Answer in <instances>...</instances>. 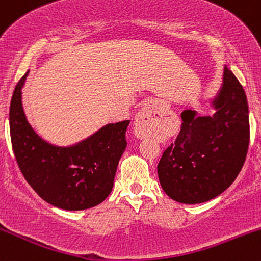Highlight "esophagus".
Segmentation results:
<instances>
[{
  "label": "esophagus",
  "instance_id": "obj_1",
  "mask_svg": "<svg viewBox=\"0 0 261 261\" xmlns=\"http://www.w3.org/2000/svg\"><path fill=\"white\" fill-rule=\"evenodd\" d=\"M158 109L154 104L148 103L142 107L134 121V135L137 139H145L152 131L154 121H157Z\"/></svg>",
  "mask_w": 261,
  "mask_h": 261
}]
</instances>
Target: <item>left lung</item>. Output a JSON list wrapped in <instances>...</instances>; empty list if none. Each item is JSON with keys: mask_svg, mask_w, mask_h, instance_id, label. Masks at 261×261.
<instances>
[{"mask_svg": "<svg viewBox=\"0 0 261 261\" xmlns=\"http://www.w3.org/2000/svg\"><path fill=\"white\" fill-rule=\"evenodd\" d=\"M210 106L215 110L211 116L191 109L181 113L180 133L158 163L162 189L178 202L194 205L215 199L236 180L247 157V95L226 65Z\"/></svg>", "mask_w": 261, "mask_h": 261, "instance_id": "1", "label": "left lung"}]
</instances>
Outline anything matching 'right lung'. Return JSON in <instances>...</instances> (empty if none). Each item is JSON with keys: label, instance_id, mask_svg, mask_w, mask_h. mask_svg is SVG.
<instances>
[{"label": "right lung", "instance_id": "right-lung-1", "mask_svg": "<svg viewBox=\"0 0 261 261\" xmlns=\"http://www.w3.org/2000/svg\"><path fill=\"white\" fill-rule=\"evenodd\" d=\"M28 74L29 71L17 83L10 107L12 147L20 172L50 205L67 211L99 205L112 193L130 120L104 125L73 145H53L41 139L27 119L22 89Z\"/></svg>", "mask_w": 261, "mask_h": 261}]
</instances>
